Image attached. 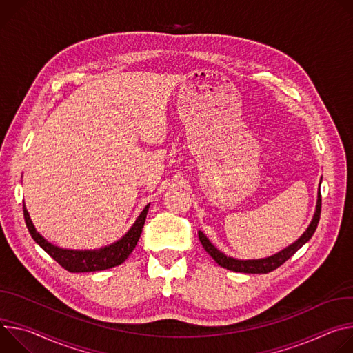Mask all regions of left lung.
<instances>
[{"mask_svg": "<svg viewBox=\"0 0 353 353\" xmlns=\"http://www.w3.org/2000/svg\"><path fill=\"white\" fill-rule=\"evenodd\" d=\"M320 214H321V192H319V201H317V209L314 213V217H312V221L310 223L308 228L304 231L303 236L293 243L292 245H289L288 248H285L283 251L272 255L269 258H263V259H248V261H240V259H234L230 258L227 255H224L223 252H220L208 239L202 231H199V240L203 245V248L208 251V254L223 268L232 270V272H241V273H268L275 270L276 268H279L281 265H283L292 255H294L314 234L319 221H320Z\"/></svg>", "mask_w": 353, "mask_h": 353, "instance_id": "1", "label": "left lung"}]
</instances>
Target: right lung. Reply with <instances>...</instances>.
I'll return each mask as SVG.
<instances>
[{
    "label": "right lung",
    "instance_id": "add662e5",
    "mask_svg": "<svg viewBox=\"0 0 353 353\" xmlns=\"http://www.w3.org/2000/svg\"><path fill=\"white\" fill-rule=\"evenodd\" d=\"M148 208L150 205L144 208V210L141 212V214L139 216V219L136 220V223L132 225V228L128 231V234L123 239H121L119 241L109 247H105L97 251H72V250L59 248L50 244L49 241H46L41 234L36 231L25 205H23V217L32 239L65 270L78 273V272L103 270L125 262L137 245V241L141 236V231L144 227Z\"/></svg>",
    "mask_w": 353,
    "mask_h": 353
}]
</instances>
